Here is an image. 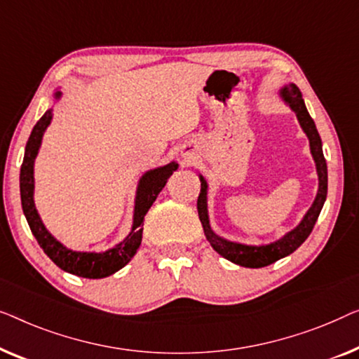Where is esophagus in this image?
I'll use <instances>...</instances> for the list:
<instances>
[{
    "label": "esophagus",
    "instance_id": "1",
    "mask_svg": "<svg viewBox=\"0 0 359 359\" xmlns=\"http://www.w3.org/2000/svg\"><path fill=\"white\" fill-rule=\"evenodd\" d=\"M184 158H185V159H190V158H189V154H184Z\"/></svg>",
    "mask_w": 359,
    "mask_h": 359
}]
</instances>
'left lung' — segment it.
Here are the masks:
<instances>
[{
    "label": "left lung",
    "instance_id": "obj_1",
    "mask_svg": "<svg viewBox=\"0 0 359 359\" xmlns=\"http://www.w3.org/2000/svg\"><path fill=\"white\" fill-rule=\"evenodd\" d=\"M278 95L283 100V104L296 114L297 122H299L302 131L306 133L307 140H309L311 156L312 159H314L317 180H319L316 198L312 201L311 208L306 211V215L302 216V219L297 223L296 228L287 231L286 234H283L280 237V239L269 242V244H247V242L231 241L226 239L223 236L216 234L210 223L208 182H206L203 175L198 174L201 182V190L198 195V201H196V208H198V216L201 226H203L206 239H208L210 245L213 247L221 257H224L226 260L232 262V264L245 266V269H262V266L275 264L276 260L292 254V252L309 237L327 198V163L324 158V151H322V140L319 136V131L316 128L314 120L311 118L309 112H307L301 90L297 89L296 84L287 83L278 89Z\"/></svg>",
    "mask_w": 359,
    "mask_h": 359
}]
</instances>
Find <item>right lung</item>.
Masks as SVG:
<instances>
[{
  "instance_id": "add662e5",
  "label": "right lung",
  "mask_w": 359,
  "mask_h": 359,
  "mask_svg": "<svg viewBox=\"0 0 359 359\" xmlns=\"http://www.w3.org/2000/svg\"><path fill=\"white\" fill-rule=\"evenodd\" d=\"M62 86L55 89L52 94L53 104L42 115V118L35 123L32 133L24 151V161L21 165V175H19V187H21V203L22 211L26 216L29 228L32 231L39 245L42 247L52 262L60 269L68 271V273L81 276V278H105V276L114 275L115 271L123 269L128 262L133 259L136 250L140 249L141 239H143V221L148 210L158 198L161 190L168 184V179L179 169V164L172 163L159 165V168L149 169L141 175L136 184L135 190V205H133V219H131V229L125 239L118 244L110 247L102 252H89V250H73L68 249L63 242H60L52 232L47 229L40 218L37 206H35L34 194H35V177L34 168L35 159H37L40 146L47 128L53 120V107L63 97Z\"/></svg>"
}]
</instances>
